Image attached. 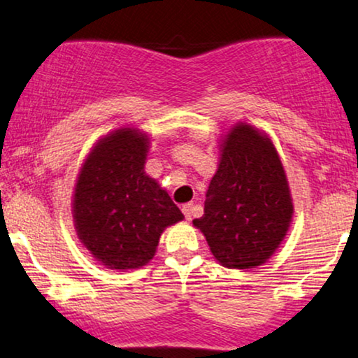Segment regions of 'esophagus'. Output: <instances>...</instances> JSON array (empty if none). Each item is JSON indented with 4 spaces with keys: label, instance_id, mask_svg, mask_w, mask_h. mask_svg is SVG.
Returning a JSON list of instances; mask_svg holds the SVG:
<instances>
[{
    "label": "esophagus",
    "instance_id": "obj_1",
    "mask_svg": "<svg viewBox=\"0 0 358 358\" xmlns=\"http://www.w3.org/2000/svg\"><path fill=\"white\" fill-rule=\"evenodd\" d=\"M182 211H183L185 218L192 220V216H193V213H194V205H193V203H187V205L182 206Z\"/></svg>",
    "mask_w": 358,
    "mask_h": 358
}]
</instances>
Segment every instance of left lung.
Returning <instances> with one entry per match:
<instances>
[{
    "mask_svg": "<svg viewBox=\"0 0 358 358\" xmlns=\"http://www.w3.org/2000/svg\"><path fill=\"white\" fill-rule=\"evenodd\" d=\"M294 205L273 140L248 122L220 138V162L206 189L205 215L193 226L229 269L264 264L291 228Z\"/></svg>",
    "mask_w": 358,
    "mask_h": 358,
    "instance_id": "1",
    "label": "left lung"
}]
</instances>
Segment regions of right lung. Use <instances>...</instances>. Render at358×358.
<instances>
[{"mask_svg": "<svg viewBox=\"0 0 358 358\" xmlns=\"http://www.w3.org/2000/svg\"><path fill=\"white\" fill-rule=\"evenodd\" d=\"M150 137L120 127L94 143L74 185L72 218L79 241L108 269H138L153 259L162 233L183 220L145 164Z\"/></svg>", "mask_w": 358, "mask_h": 358, "instance_id": "1", "label": "right lung"}]
</instances>
